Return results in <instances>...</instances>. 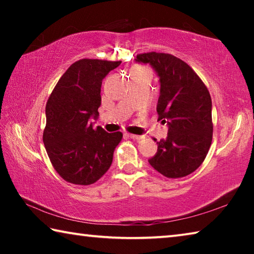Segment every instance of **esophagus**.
I'll return each mask as SVG.
<instances>
[{
    "label": "esophagus",
    "mask_w": 254,
    "mask_h": 254,
    "mask_svg": "<svg viewBox=\"0 0 254 254\" xmlns=\"http://www.w3.org/2000/svg\"><path fill=\"white\" fill-rule=\"evenodd\" d=\"M127 135L130 136L131 139H133V140H136V141H140V140L144 139V135H136V134H131V133H128Z\"/></svg>",
    "instance_id": "esophagus-1"
}]
</instances>
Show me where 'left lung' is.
I'll use <instances>...</instances> for the list:
<instances>
[{
	"label": "left lung",
	"instance_id": "obj_1",
	"mask_svg": "<svg viewBox=\"0 0 254 254\" xmlns=\"http://www.w3.org/2000/svg\"><path fill=\"white\" fill-rule=\"evenodd\" d=\"M135 63L149 64L159 78L158 120L168 126V135L158 141L149 159L154 169L168 178L185 177L203 163L212 144V98L196 72L169 54L136 56Z\"/></svg>",
	"mask_w": 254,
	"mask_h": 254
}]
</instances>
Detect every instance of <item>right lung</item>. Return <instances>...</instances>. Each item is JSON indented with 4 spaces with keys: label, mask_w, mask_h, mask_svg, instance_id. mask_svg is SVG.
<instances>
[{
    "label": "right lung",
    "mask_w": 254,
    "mask_h": 254,
    "mask_svg": "<svg viewBox=\"0 0 254 254\" xmlns=\"http://www.w3.org/2000/svg\"><path fill=\"white\" fill-rule=\"evenodd\" d=\"M121 62L81 59L58 80L46 105L44 143L54 168L68 183L91 185L104 175L121 132L94 127L102 80Z\"/></svg>",
    "instance_id": "add662e5"
}]
</instances>
